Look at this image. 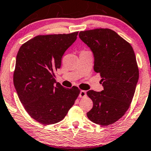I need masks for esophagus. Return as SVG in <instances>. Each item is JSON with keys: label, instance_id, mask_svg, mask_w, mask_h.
<instances>
[{"label": "esophagus", "instance_id": "esophagus-1", "mask_svg": "<svg viewBox=\"0 0 151 151\" xmlns=\"http://www.w3.org/2000/svg\"><path fill=\"white\" fill-rule=\"evenodd\" d=\"M79 96L80 98H85L87 96V92H86V91H84V90H81L80 91V93L79 94Z\"/></svg>", "mask_w": 151, "mask_h": 151}]
</instances>
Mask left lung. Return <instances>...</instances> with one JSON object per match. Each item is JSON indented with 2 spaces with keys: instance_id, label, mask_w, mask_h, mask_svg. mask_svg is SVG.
I'll use <instances>...</instances> for the list:
<instances>
[{
  "instance_id": "8db88e82",
  "label": "left lung",
  "mask_w": 151,
  "mask_h": 151,
  "mask_svg": "<svg viewBox=\"0 0 151 151\" xmlns=\"http://www.w3.org/2000/svg\"><path fill=\"white\" fill-rule=\"evenodd\" d=\"M79 37L92 50L93 69L103 86L101 92H87L93 101L87 117L96 124L109 126L126 114L132 103L139 79L135 54L130 43L111 29L81 31Z\"/></svg>"
}]
</instances>
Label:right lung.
Here are the masks:
<instances>
[{
  "label": "right lung",
  "instance_id": "1",
  "mask_svg": "<svg viewBox=\"0 0 151 151\" xmlns=\"http://www.w3.org/2000/svg\"><path fill=\"white\" fill-rule=\"evenodd\" d=\"M78 34L37 35L24 43L17 53L14 85L25 111L42 124L62 121L80 94L78 87L66 89L55 79L64 52Z\"/></svg>",
  "mask_w": 151,
  "mask_h": 151
}]
</instances>
